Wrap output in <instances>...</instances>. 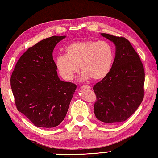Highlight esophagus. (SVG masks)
Masks as SVG:
<instances>
[{
    "label": "esophagus",
    "instance_id": "34e87169",
    "mask_svg": "<svg viewBox=\"0 0 158 158\" xmlns=\"http://www.w3.org/2000/svg\"><path fill=\"white\" fill-rule=\"evenodd\" d=\"M82 88H88L89 89H91V87L89 86V85H83Z\"/></svg>",
    "mask_w": 158,
    "mask_h": 158
}]
</instances>
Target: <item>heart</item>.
<instances>
[{
	"instance_id": "obj_1",
	"label": "heart",
	"mask_w": 158,
	"mask_h": 158,
	"mask_svg": "<svg viewBox=\"0 0 158 158\" xmlns=\"http://www.w3.org/2000/svg\"><path fill=\"white\" fill-rule=\"evenodd\" d=\"M114 61L113 48L104 41L84 40L72 43L65 48V54L55 59L60 75L66 81L73 80L79 66L83 78L101 80L111 70Z\"/></svg>"
}]
</instances>
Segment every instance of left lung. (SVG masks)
Segmentation results:
<instances>
[{
  "mask_svg": "<svg viewBox=\"0 0 158 158\" xmlns=\"http://www.w3.org/2000/svg\"><path fill=\"white\" fill-rule=\"evenodd\" d=\"M101 34L114 43L116 51L110 72L93 86L97 97L94 113L102 122H122L135 112L144 99V66L128 40Z\"/></svg>",
  "mask_w": 158,
  "mask_h": 158,
  "instance_id": "obj_1",
  "label": "left lung"
}]
</instances>
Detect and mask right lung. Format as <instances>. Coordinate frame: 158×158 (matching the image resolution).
Instances as JSON below:
<instances>
[{
  "label": "right lung",
  "mask_w": 158,
  "mask_h": 158,
  "mask_svg": "<svg viewBox=\"0 0 158 158\" xmlns=\"http://www.w3.org/2000/svg\"><path fill=\"white\" fill-rule=\"evenodd\" d=\"M65 36H53L23 54L10 79L17 110L41 128H54L64 119L77 85L61 81L52 57Z\"/></svg>",
  "instance_id": "obj_1"
}]
</instances>
